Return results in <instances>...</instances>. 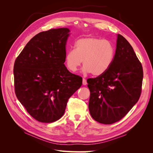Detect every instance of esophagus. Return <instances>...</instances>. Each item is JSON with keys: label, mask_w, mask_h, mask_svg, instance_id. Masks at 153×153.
<instances>
[{"label": "esophagus", "mask_w": 153, "mask_h": 153, "mask_svg": "<svg viewBox=\"0 0 153 153\" xmlns=\"http://www.w3.org/2000/svg\"><path fill=\"white\" fill-rule=\"evenodd\" d=\"M82 84H83V85H86L87 84V80H86V79H85V78H83V82H82Z\"/></svg>", "instance_id": "34e87169"}]
</instances>
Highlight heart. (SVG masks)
Instances as JSON below:
<instances>
[{
  "mask_svg": "<svg viewBox=\"0 0 153 153\" xmlns=\"http://www.w3.org/2000/svg\"><path fill=\"white\" fill-rule=\"evenodd\" d=\"M114 55V48L109 41L86 37L77 39L74 49L66 52L65 64L68 70L75 72L83 61L84 73L100 76L108 70Z\"/></svg>",
  "mask_w": 153,
  "mask_h": 153,
  "instance_id": "b5f03b06",
  "label": "heart"
}]
</instances>
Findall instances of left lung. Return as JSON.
I'll return each instance as SVG.
<instances>
[{
	"instance_id": "obj_1",
	"label": "left lung",
	"mask_w": 153,
	"mask_h": 153,
	"mask_svg": "<svg viewBox=\"0 0 153 153\" xmlns=\"http://www.w3.org/2000/svg\"><path fill=\"white\" fill-rule=\"evenodd\" d=\"M142 80L140 62L131 45L118 34L114 59L108 70L87 80L92 117L105 124L120 121L139 100Z\"/></svg>"
}]
</instances>
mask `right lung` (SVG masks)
I'll return each instance as SVG.
<instances>
[{
    "mask_svg": "<svg viewBox=\"0 0 153 153\" xmlns=\"http://www.w3.org/2000/svg\"><path fill=\"white\" fill-rule=\"evenodd\" d=\"M68 28L50 29L34 36L15 60V90L31 116L41 123L61 118L69 98L82 84V78L64 65Z\"/></svg>",
    "mask_w": 153,
    "mask_h": 153,
    "instance_id": "add662e5",
    "label": "right lung"
}]
</instances>
